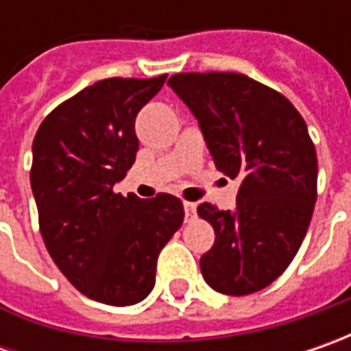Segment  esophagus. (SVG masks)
Instances as JSON below:
<instances>
[{
  "instance_id": "34e87169",
  "label": "esophagus",
  "mask_w": 351,
  "mask_h": 351,
  "mask_svg": "<svg viewBox=\"0 0 351 351\" xmlns=\"http://www.w3.org/2000/svg\"><path fill=\"white\" fill-rule=\"evenodd\" d=\"M183 209H185V219L187 221H191V219H195V215H197V205L195 203H183Z\"/></svg>"
}]
</instances>
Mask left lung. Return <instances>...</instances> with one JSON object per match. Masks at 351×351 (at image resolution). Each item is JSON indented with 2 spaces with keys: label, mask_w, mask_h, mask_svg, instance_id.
Instances as JSON below:
<instances>
[{
  "label": "left lung",
  "mask_w": 351,
  "mask_h": 351,
  "mask_svg": "<svg viewBox=\"0 0 351 351\" xmlns=\"http://www.w3.org/2000/svg\"><path fill=\"white\" fill-rule=\"evenodd\" d=\"M168 86L199 121L215 166L242 183L234 210L201 203L215 244L201 274L224 295H250L299 252L317 203V150L306 123L276 89L236 72L176 74Z\"/></svg>",
  "instance_id": "obj_1"
}]
</instances>
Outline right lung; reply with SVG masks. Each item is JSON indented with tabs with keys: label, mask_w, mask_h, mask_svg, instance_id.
Returning a JSON list of instances; mask_svg holds the SVG:
<instances>
[{
	"label": "right lung",
	"mask_w": 351,
	"mask_h": 351,
	"mask_svg": "<svg viewBox=\"0 0 351 351\" xmlns=\"http://www.w3.org/2000/svg\"><path fill=\"white\" fill-rule=\"evenodd\" d=\"M168 75L109 77L60 103L33 141L38 226L50 258L86 297L128 306L148 297L162 248L183 223L178 197H123L136 160V115Z\"/></svg>",
	"instance_id": "1"
}]
</instances>
